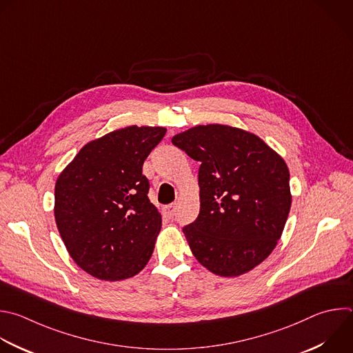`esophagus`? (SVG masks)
<instances>
[{"instance_id":"34e87169","label":"esophagus","mask_w":353,"mask_h":353,"mask_svg":"<svg viewBox=\"0 0 353 353\" xmlns=\"http://www.w3.org/2000/svg\"><path fill=\"white\" fill-rule=\"evenodd\" d=\"M163 213L168 216V217H173L174 216V212H176V205H166L163 206Z\"/></svg>"}]
</instances>
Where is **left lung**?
I'll return each instance as SVG.
<instances>
[{
	"mask_svg": "<svg viewBox=\"0 0 353 353\" xmlns=\"http://www.w3.org/2000/svg\"><path fill=\"white\" fill-rule=\"evenodd\" d=\"M172 143L198 161L199 214L183 228L195 259L216 276L239 277L276 248L291 209L290 170L256 134L198 125Z\"/></svg>",
	"mask_w": 353,
	"mask_h": 353,
	"instance_id": "obj_1",
	"label": "left lung"
}]
</instances>
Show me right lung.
Returning a JSON list of instances; mask_svg holds the SVG:
<instances>
[{
	"label": "right lung",
	"mask_w": 353,
	"mask_h": 353,
	"mask_svg": "<svg viewBox=\"0 0 353 353\" xmlns=\"http://www.w3.org/2000/svg\"><path fill=\"white\" fill-rule=\"evenodd\" d=\"M165 128L128 126L87 143L55 183L54 216L76 265L95 279L139 274L152 256L162 216L143 165Z\"/></svg>",
	"instance_id": "add662e5"
}]
</instances>
